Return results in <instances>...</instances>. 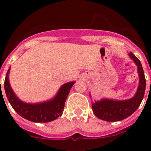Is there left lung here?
<instances>
[{"instance_id": "8db88e82", "label": "left lung", "mask_w": 151, "mask_h": 151, "mask_svg": "<svg viewBox=\"0 0 151 151\" xmlns=\"http://www.w3.org/2000/svg\"><path fill=\"white\" fill-rule=\"evenodd\" d=\"M131 58L134 61L138 68L139 77V85L137 91L133 98L124 101H115L110 99H102L92 104L94 115L98 118L109 122L122 121L130 116L137 110L140 105L145 91L146 81L144 71L140 60L132 52L129 53Z\"/></svg>"}]
</instances>
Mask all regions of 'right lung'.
Masks as SVG:
<instances>
[{
    "label": "right lung",
    "mask_w": 151,
    "mask_h": 151,
    "mask_svg": "<svg viewBox=\"0 0 151 151\" xmlns=\"http://www.w3.org/2000/svg\"><path fill=\"white\" fill-rule=\"evenodd\" d=\"M7 71L4 82V88L9 101L13 109L20 116L30 121L36 123H47L54 121L63 113L65 101L74 82H70L62 85L56 96L51 101L40 104H27L19 99L11 88Z\"/></svg>",
    "instance_id": "right-lung-1"
}]
</instances>
